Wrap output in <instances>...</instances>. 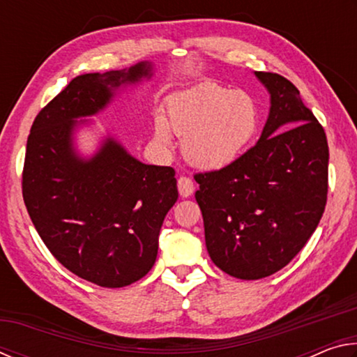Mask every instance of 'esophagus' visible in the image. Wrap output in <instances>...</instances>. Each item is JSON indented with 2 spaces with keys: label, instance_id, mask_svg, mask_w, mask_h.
<instances>
[{
  "label": "esophagus",
  "instance_id": "obj_1",
  "mask_svg": "<svg viewBox=\"0 0 357 357\" xmlns=\"http://www.w3.org/2000/svg\"><path fill=\"white\" fill-rule=\"evenodd\" d=\"M178 190H179V195L183 198L190 197L193 193V183L190 178L187 176H181L178 178Z\"/></svg>",
  "mask_w": 357,
  "mask_h": 357
}]
</instances>
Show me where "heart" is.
Segmentation results:
<instances>
[{"label": "heart", "instance_id": "obj_1", "mask_svg": "<svg viewBox=\"0 0 357 357\" xmlns=\"http://www.w3.org/2000/svg\"><path fill=\"white\" fill-rule=\"evenodd\" d=\"M259 126L257 100L245 91L206 83L168 100L167 118L155 124L157 140L183 137V154L192 167L214 172L233 164L255 138Z\"/></svg>", "mask_w": 357, "mask_h": 357}]
</instances>
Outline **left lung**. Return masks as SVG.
<instances>
[{
	"mask_svg": "<svg viewBox=\"0 0 357 357\" xmlns=\"http://www.w3.org/2000/svg\"><path fill=\"white\" fill-rule=\"evenodd\" d=\"M255 75L271 94L259 140L228 167L193 176L209 257L243 280L285 268L317 229L328 202L323 126L285 77Z\"/></svg>",
	"mask_w": 357,
	"mask_h": 357,
	"instance_id": "8db88e82",
	"label": "left lung"
}]
</instances>
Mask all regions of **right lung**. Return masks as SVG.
Here are the masks:
<instances>
[{
	"label": "right lung",
	"instance_id": "obj_1",
	"mask_svg": "<svg viewBox=\"0 0 357 357\" xmlns=\"http://www.w3.org/2000/svg\"><path fill=\"white\" fill-rule=\"evenodd\" d=\"M151 64L78 75L38 113L22 173L23 202L40 239L72 274L105 288L140 280L155 263L159 231L178 200L172 167L144 165L113 138L93 159L72 148L77 118L102 110Z\"/></svg>",
	"mask_w": 357,
	"mask_h": 357
}]
</instances>
